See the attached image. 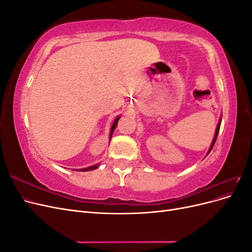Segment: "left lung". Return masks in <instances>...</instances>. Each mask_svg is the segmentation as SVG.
I'll return each mask as SVG.
<instances>
[{
  "label": "left lung",
  "instance_id": "obj_1",
  "mask_svg": "<svg viewBox=\"0 0 252 252\" xmlns=\"http://www.w3.org/2000/svg\"><path fill=\"white\" fill-rule=\"evenodd\" d=\"M220 122H222V119H220V121H219V123H218V126H217V129H216V133H215V136H213V140H212V143H211V145H210V148H209V150H208V152H207V155H206V156H208V155H209V152L211 151L212 147H213V146H215V143H216V141H217V138H218V134H219V131H220Z\"/></svg>",
  "mask_w": 252,
  "mask_h": 252
}]
</instances>
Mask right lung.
Returning <instances> with one entry per match:
<instances>
[{"label":"right lung","mask_w":252,"mask_h":252,"mask_svg":"<svg viewBox=\"0 0 252 252\" xmlns=\"http://www.w3.org/2000/svg\"><path fill=\"white\" fill-rule=\"evenodd\" d=\"M120 118H121V116L117 117V118H116V120H114V122L112 123V125H111V128H110V133H109V142H110V140H111V136H112V133H113V131H114V129H116V127H117V125H118V122H119ZM97 167H98V164L94 165V166H90V167H87V168L78 169V171H90V170H94V169H96V168H97Z\"/></svg>","instance_id":"right-lung-1"}]
</instances>
